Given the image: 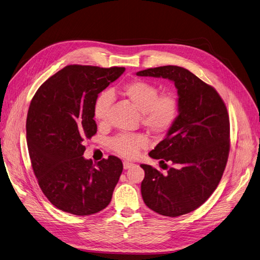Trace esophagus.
<instances>
[{"label":"esophagus","mask_w":260,"mask_h":260,"mask_svg":"<svg viewBox=\"0 0 260 260\" xmlns=\"http://www.w3.org/2000/svg\"><path fill=\"white\" fill-rule=\"evenodd\" d=\"M135 164L134 163H131V162H127V161H124L123 162V168L124 169H128V168H131L132 166H134Z\"/></svg>","instance_id":"obj_1"}]
</instances>
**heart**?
Listing matches in <instances>:
<instances>
[{
	"mask_svg": "<svg viewBox=\"0 0 260 260\" xmlns=\"http://www.w3.org/2000/svg\"><path fill=\"white\" fill-rule=\"evenodd\" d=\"M159 93L157 85L145 80L129 81L121 89L122 96L141 113L142 125L153 135L160 136L166 134L176 123L180 103L175 94ZM111 105L110 92H102L96 97L93 114L97 122H106ZM110 146L116 153L131 159L147 146V139L141 134H120L110 140Z\"/></svg>",
	"mask_w": 260,
	"mask_h": 260,
	"instance_id": "1",
	"label": "heart"
}]
</instances>
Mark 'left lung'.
<instances>
[{
	"label": "left lung",
	"mask_w": 260,
	"mask_h": 260,
	"mask_svg": "<svg viewBox=\"0 0 260 260\" xmlns=\"http://www.w3.org/2000/svg\"><path fill=\"white\" fill-rule=\"evenodd\" d=\"M137 75L174 81L180 103L176 123L148 153L160 164L169 161L174 166L161 165L167 169L163 174L150 165H141L145 171L141 183L143 201L164 216L187 214L209 199L226 168L230 150L226 105L213 86L182 67L150 68Z\"/></svg>",
	"instance_id": "obj_1"
}]
</instances>
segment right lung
<instances>
[{"mask_svg":"<svg viewBox=\"0 0 260 260\" xmlns=\"http://www.w3.org/2000/svg\"><path fill=\"white\" fill-rule=\"evenodd\" d=\"M125 68L70 64L47 79L33 96L26 133L34 175L46 198L61 211L91 215L110 204L123 164L115 155L98 163L82 157L97 132L98 94Z\"/></svg>","mask_w":260,"mask_h":260,"instance_id":"obj_1","label":"right lung"}]
</instances>
